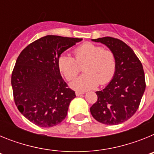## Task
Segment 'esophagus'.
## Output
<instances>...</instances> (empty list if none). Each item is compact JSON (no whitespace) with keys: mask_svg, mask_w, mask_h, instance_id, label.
<instances>
[{"mask_svg":"<svg viewBox=\"0 0 154 154\" xmlns=\"http://www.w3.org/2000/svg\"><path fill=\"white\" fill-rule=\"evenodd\" d=\"M85 93L84 92H82V91H76L75 92V95L77 96H82V95H83V94Z\"/></svg>","mask_w":154,"mask_h":154,"instance_id":"esophagus-1","label":"esophagus"}]
</instances>
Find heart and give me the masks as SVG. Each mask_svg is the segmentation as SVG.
I'll return each mask as SVG.
<instances>
[{
	"instance_id": "1",
	"label": "heart",
	"mask_w": 154,
	"mask_h": 154,
	"mask_svg": "<svg viewBox=\"0 0 154 154\" xmlns=\"http://www.w3.org/2000/svg\"><path fill=\"white\" fill-rule=\"evenodd\" d=\"M75 59L69 55H62L58 58V66L67 80L74 78L79 72V64L85 62L82 69L85 72L75 79L71 85L76 90H88L100 83H107L116 72V57L109 49L89 42L84 43L74 50Z\"/></svg>"
}]
</instances>
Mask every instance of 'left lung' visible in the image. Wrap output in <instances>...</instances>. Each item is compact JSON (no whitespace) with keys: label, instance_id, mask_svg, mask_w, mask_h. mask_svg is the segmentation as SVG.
<instances>
[{"label":"left lung","instance_id":"1","mask_svg":"<svg viewBox=\"0 0 154 154\" xmlns=\"http://www.w3.org/2000/svg\"><path fill=\"white\" fill-rule=\"evenodd\" d=\"M109 48L116 57V72L105 89L96 92L97 102L90 108L95 119L106 125H117L137 112L146 88L142 63L126 43L112 37L92 39Z\"/></svg>","mask_w":154,"mask_h":154}]
</instances>
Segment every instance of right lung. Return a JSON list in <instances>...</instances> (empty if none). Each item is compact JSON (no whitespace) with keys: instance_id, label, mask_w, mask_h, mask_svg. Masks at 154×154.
Returning <instances> with one entry per match:
<instances>
[{"instance_id":"right-lung-1","label":"right lung","mask_w":154,"mask_h":154,"mask_svg":"<svg viewBox=\"0 0 154 154\" xmlns=\"http://www.w3.org/2000/svg\"><path fill=\"white\" fill-rule=\"evenodd\" d=\"M82 40L47 35L28 45L19 55L11 75L14 99L31 123L51 127L66 117L76 96L61 75L58 58Z\"/></svg>"}]
</instances>
